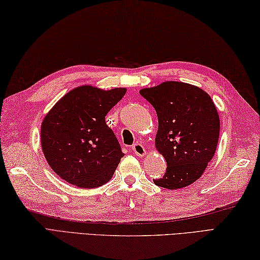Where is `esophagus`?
Listing matches in <instances>:
<instances>
[{
	"label": "esophagus",
	"mask_w": 260,
	"mask_h": 260,
	"mask_svg": "<svg viewBox=\"0 0 260 260\" xmlns=\"http://www.w3.org/2000/svg\"><path fill=\"white\" fill-rule=\"evenodd\" d=\"M132 151H133L139 157H144L146 155L145 148L141 144V143H135V144L132 146Z\"/></svg>",
	"instance_id": "34e87169"
}]
</instances>
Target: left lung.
Here are the masks:
<instances>
[{"label": "left lung", "mask_w": 260, "mask_h": 260, "mask_svg": "<svg viewBox=\"0 0 260 260\" xmlns=\"http://www.w3.org/2000/svg\"><path fill=\"white\" fill-rule=\"evenodd\" d=\"M155 108L158 128L155 147L167 161L163 178L153 180L169 190L185 187L201 178L217 150L220 119L217 107L201 88L164 81L140 90Z\"/></svg>", "instance_id": "obj_1"}]
</instances>
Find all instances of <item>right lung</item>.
<instances>
[{
	"mask_svg": "<svg viewBox=\"0 0 260 260\" xmlns=\"http://www.w3.org/2000/svg\"><path fill=\"white\" fill-rule=\"evenodd\" d=\"M125 93L126 88L79 86L49 110L41 124V147L60 178L86 189L113 178L124 153L105 116Z\"/></svg>",
	"mask_w": 260,
	"mask_h": 260,
	"instance_id": "obj_1",
	"label": "right lung"
}]
</instances>
